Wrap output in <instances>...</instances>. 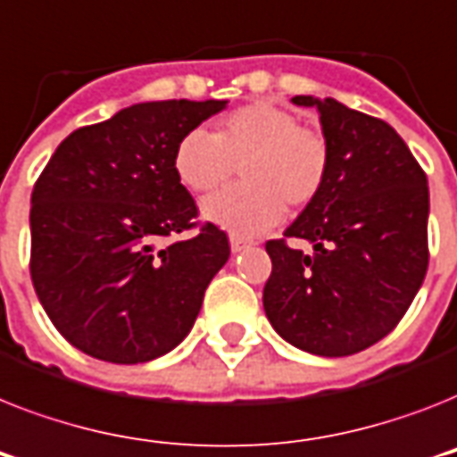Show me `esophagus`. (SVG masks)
Wrapping results in <instances>:
<instances>
[{
	"label": "esophagus",
	"mask_w": 457,
	"mask_h": 457,
	"mask_svg": "<svg viewBox=\"0 0 457 457\" xmlns=\"http://www.w3.org/2000/svg\"><path fill=\"white\" fill-rule=\"evenodd\" d=\"M253 244H255V241H253V239H248V237L235 235V232L229 235V246H232V251H235V253H239V251H244V248H246V246H253Z\"/></svg>",
	"instance_id": "1"
}]
</instances>
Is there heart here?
<instances>
[{
    "mask_svg": "<svg viewBox=\"0 0 457 457\" xmlns=\"http://www.w3.org/2000/svg\"><path fill=\"white\" fill-rule=\"evenodd\" d=\"M173 166L180 183L196 195L220 190L239 166L244 183L206 199L204 216L253 235L279 222L287 204L303 209L321 195L331 152L324 136L300 124L291 110L251 103L218 121L216 133H185Z\"/></svg>",
    "mask_w": 457,
    "mask_h": 457,
    "instance_id": "1",
    "label": "heart"
}]
</instances>
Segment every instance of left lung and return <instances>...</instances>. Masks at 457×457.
I'll return each instance as SVG.
<instances>
[{
	"label": "left lung",
	"mask_w": 457,
	"mask_h": 457,
	"mask_svg": "<svg viewBox=\"0 0 457 457\" xmlns=\"http://www.w3.org/2000/svg\"><path fill=\"white\" fill-rule=\"evenodd\" d=\"M293 103L319 110L331 166L321 195L265 244L272 274L262 307L298 350L347 357L383 340L422 287L428 176L387 121L333 98ZM288 238L310 240L313 253L288 247Z\"/></svg>",
	"instance_id": "8db88e82"
}]
</instances>
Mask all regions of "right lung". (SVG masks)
Instances as JSON below:
<instances>
[{
  "label": "right lung",
  "mask_w": 457,
  "mask_h": 457,
  "mask_svg": "<svg viewBox=\"0 0 457 457\" xmlns=\"http://www.w3.org/2000/svg\"><path fill=\"white\" fill-rule=\"evenodd\" d=\"M225 105L126 107L70 133L37 178L29 277L58 333L88 357L143 363L190 333L229 241L213 222L196 220L173 157L185 133ZM190 228V240L163 244Z\"/></svg>",
  "instance_id": "1"
}]
</instances>
